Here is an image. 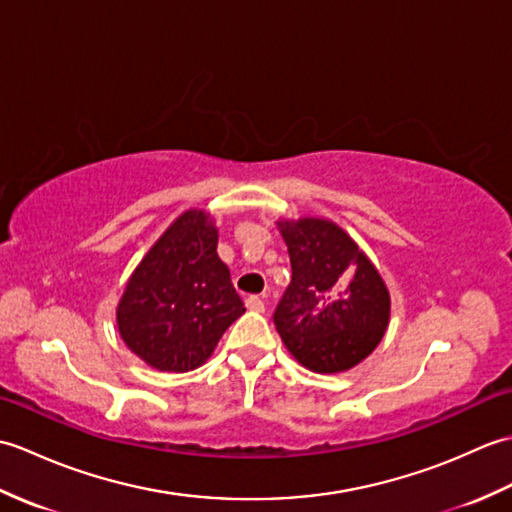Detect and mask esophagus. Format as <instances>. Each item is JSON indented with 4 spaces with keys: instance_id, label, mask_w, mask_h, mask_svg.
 I'll return each mask as SVG.
<instances>
[{
    "instance_id": "obj_1",
    "label": "esophagus",
    "mask_w": 512,
    "mask_h": 512,
    "mask_svg": "<svg viewBox=\"0 0 512 512\" xmlns=\"http://www.w3.org/2000/svg\"><path fill=\"white\" fill-rule=\"evenodd\" d=\"M246 308L248 310H253V312H264V299L262 297H257V295H250V297H246Z\"/></svg>"
}]
</instances>
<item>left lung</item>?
<instances>
[{
    "instance_id": "8db88e82",
    "label": "left lung",
    "mask_w": 512,
    "mask_h": 512,
    "mask_svg": "<svg viewBox=\"0 0 512 512\" xmlns=\"http://www.w3.org/2000/svg\"><path fill=\"white\" fill-rule=\"evenodd\" d=\"M292 279L275 310L288 352L317 374L352 369L376 350L389 325V290L341 226L323 217L277 222Z\"/></svg>"
}]
</instances>
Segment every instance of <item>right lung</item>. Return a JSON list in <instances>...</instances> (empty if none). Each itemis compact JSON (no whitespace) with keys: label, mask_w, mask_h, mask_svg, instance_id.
<instances>
[{"label":"right lung","mask_w":512,"mask_h":512,"mask_svg":"<svg viewBox=\"0 0 512 512\" xmlns=\"http://www.w3.org/2000/svg\"><path fill=\"white\" fill-rule=\"evenodd\" d=\"M246 312L228 266L217 257V228L202 209L184 211L129 277L116 308L118 332L160 372L206 363L228 325Z\"/></svg>","instance_id":"1"}]
</instances>
